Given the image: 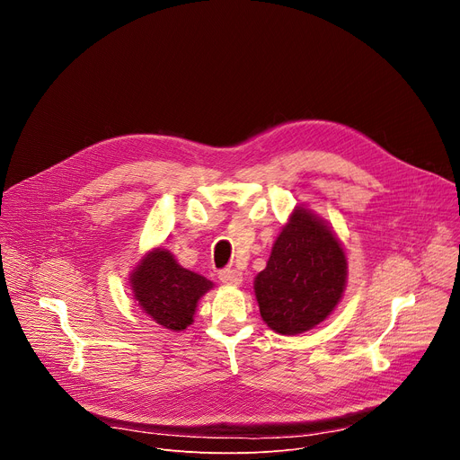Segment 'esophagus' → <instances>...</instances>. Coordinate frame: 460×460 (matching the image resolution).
Returning <instances> with one entry per match:
<instances>
[{"instance_id":"esophagus-1","label":"esophagus","mask_w":460,"mask_h":460,"mask_svg":"<svg viewBox=\"0 0 460 460\" xmlns=\"http://www.w3.org/2000/svg\"><path fill=\"white\" fill-rule=\"evenodd\" d=\"M218 279L226 286H240L242 280H243V275L240 271H236V270H224V271H220Z\"/></svg>"}]
</instances>
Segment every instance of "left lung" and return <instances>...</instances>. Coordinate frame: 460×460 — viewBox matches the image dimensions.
I'll use <instances>...</instances> for the list:
<instances>
[{
	"label": "left lung",
	"mask_w": 460,
	"mask_h": 460,
	"mask_svg": "<svg viewBox=\"0 0 460 460\" xmlns=\"http://www.w3.org/2000/svg\"><path fill=\"white\" fill-rule=\"evenodd\" d=\"M348 282V258L333 227L296 206L254 277L260 316L280 335L305 333L330 316Z\"/></svg>",
	"instance_id": "left-lung-1"
}]
</instances>
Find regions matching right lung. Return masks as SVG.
<instances>
[{
  "instance_id": "1",
  "label": "right lung",
  "mask_w": 460,
  "mask_h": 460,
  "mask_svg": "<svg viewBox=\"0 0 460 460\" xmlns=\"http://www.w3.org/2000/svg\"><path fill=\"white\" fill-rule=\"evenodd\" d=\"M133 298L153 322L169 332L192 323L200 298L213 289L206 277L181 268L169 249L147 251L128 275Z\"/></svg>"
}]
</instances>
